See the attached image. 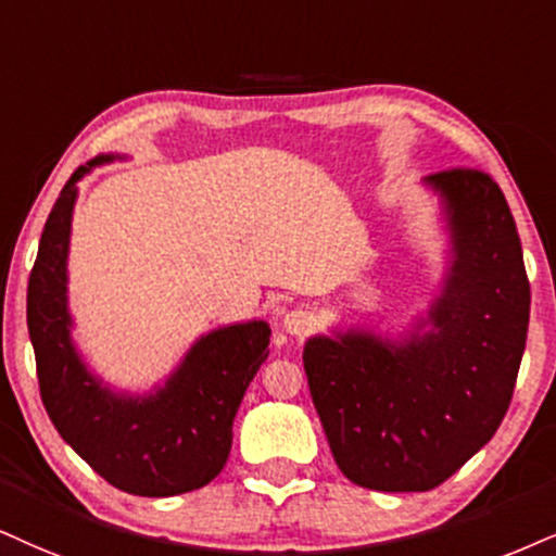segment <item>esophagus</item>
Segmentation results:
<instances>
[{
	"instance_id": "obj_1",
	"label": "esophagus",
	"mask_w": 556,
	"mask_h": 556,
	"mask_svg": "<svg viewBox=\"0 0 556 556\" xmlns=\"http://www.w3.org/2000/svg\"><path fill=\"white\" fill-rule=\"evenodd\" d=\"M312 321L314 317L306 309H291L283 317V330L289 334H296V338H304L312 330Z\"/></svg>"
}]
</instances>
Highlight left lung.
<instances>
[{"mask_svg": "<svg viewBox=\"0 0 556 556\" xmlns=\"http://www.w3.org/2000/svg\"><path fill=\"white\" fill-rule=\"evenodd\" d=\"M441 198L448 267L400 340L314 334L304 371L342 475L379 492L445 482L495 435L513 400L531 286L503 190L479 169L422 180Z\"/></svg>", "mask_w": 556, "mask_h": 556, "instance_id": "left-lung-1", "label": "left lung"}]
</instances>
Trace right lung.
I'll return each mask as SVG.
<instances>
[{"instance_id":"right-lung-1","label":"right lung","mask_w":556,"mask_h":556,"mask_svg":"<svg viewBox=\"0 0 556 556\" xmlns=\"http://www.w3.org/2000/svg\"><path fill=\"white\" fill-rule=\"evenodd\" d=\"M100 154L68 177L40 235L27 280V332L36 351L40 400L53 428L113 488L141 497H173L208 484L231 451L239 402L267 358L265 319L218 327L193 342L162 387L113 392L81 361L72 340L66 257L77 182Z\"/></svg>"}]
</instances>
